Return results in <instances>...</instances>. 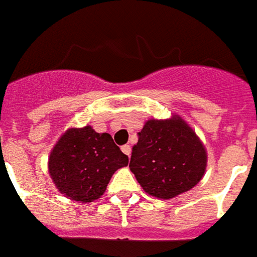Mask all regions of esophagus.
<instances>
[{"label":"esophagus","instance_id":"1","mask_svg":"<svg viewBox=\"0 0 257 257\" xmlns=\"http://www.w3.org/2000/svg\"><path fill=\"white\" fill-rule=\"evenodd\" d=\"M121 151H122L125 155H128V158L131 156V152H132V150H131V146H122L121 147Z\"/></svg>","mask_w":257,"mask_h":257}]
</instances>
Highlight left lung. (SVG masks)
<instances>
[{"instance_id":"obj_1","label":"left lung","mask_w":257,"mask_h":257,"mask_svg":"<svg viewBox=\"0 0 257 257\" xmlns=\"http://www.w3.org/2000/svg\"><path fill=\"white\" fill-rule=\"evenodd\" d=\"M207 166L206 148L181 115L146 121L133 146L129 168L143 190L171 199L197 186Z\"/></svg>"}]
</instances>
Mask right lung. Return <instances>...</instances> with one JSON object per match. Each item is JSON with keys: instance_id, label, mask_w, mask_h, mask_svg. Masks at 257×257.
Here are the masks:
<instances>
[{"instance_id": "1", "label": "right lung", "mask_w": 257, "mask_h": 257, "mask_svg": "<svg viewBox=\"0 0 257 257\" xmlns=\"http://www.w3.org/2000/svg\"><path fill=\"white\" fill-rule=\"evenodd\" d=\"M128 162L109 133L86 125L68 128L59 137L48 156V172L59 193L89 203L102 197L113 174Z\"/></svg>"}]
</instances>
